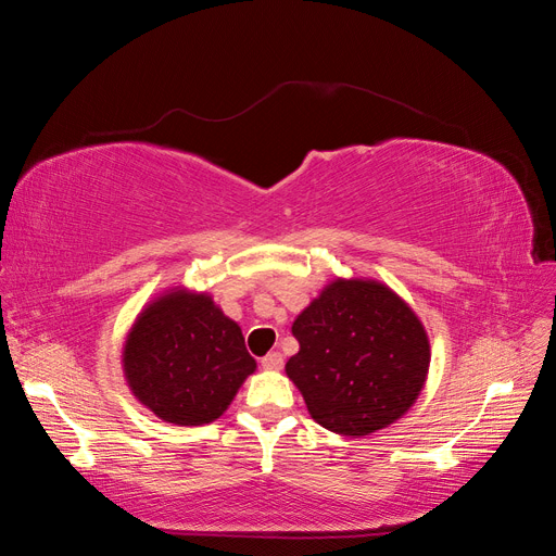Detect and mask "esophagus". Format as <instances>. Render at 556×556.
<instances>
[{"instance_id":"1","label":"esophagus","mask_w":556,"mask_h":556,"mask_svg":"<svg viewBox=\"0 0 556 556\" xmlns=\"http://www.w3.org/2000/svg\"><path fill=\"white\" fill-rule=\"evenodd\" d=\"M282 355L280 352H268L266 357H262V366L266 368V371H280L282 368Z\"/></svg>"}]
</instances>
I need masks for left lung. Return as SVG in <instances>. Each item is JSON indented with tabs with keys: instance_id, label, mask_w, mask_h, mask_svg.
Instances as JSON below:
<instances>
[{
	"instance_id": "8db88e82",
	"label": "left lung",
	"mask_w": 556,
	"mask_h": 556,
	"mask_svg": "<svg viewBox=\"0 0 556 556\" xmlns=\"http://www.w3.org/2000/svg\"><path fill=\"white\" fill-rule=\"evenodd\" d=\"M299 352L285 364L325 429L362 439L410 410L427 382L425 325L394 290L371 278H336L292 325Z\"/></svg>"
}]
</instances>
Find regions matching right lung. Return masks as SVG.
<instances>
[{
	"label": "right lung",
	"instance_id": "obj_1",
	"mask_svg": "<svg viewBox=\"0 0 556 556\" xmlns=\"http://www.w3.org/2000/svg\"><path fill=\"white\" fill-rule=\"evenodd\" d=\"M255 368L241 327L211 294L188 288H172L150 301L123 345L131 394L178 427L220 417Z\"/></svg>",
	"mask_w": 556,
	"mask_h": 556
}]
</instances>
